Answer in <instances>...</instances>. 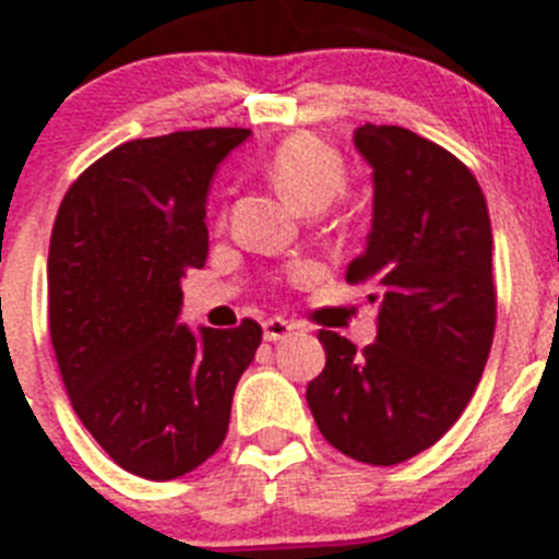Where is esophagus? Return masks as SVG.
<instances>
[{
	"label": "esophagus",
	"instance_id": "obj_1",
	"mask_svg": "<svg viewBox=\"0 0 559 559\" xmlns=\"http://www.w3.org/2000/svg\"><path fill=\"white\" fill-rule=\"evenodd\" d=\"M294 335V324L285 322V319H280V316H274V319H269V322L263 324V338L265 341H285Z\"/></svg>",
	"mask_w": 559,
	"mask_h": 559
}]
</instances>
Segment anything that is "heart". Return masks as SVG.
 Wrapping results in <instances>:
<instances>
[{"label":"heart","mask_w":559,"mask_h":559,"mask_svg":"<svg viewBox=\"0 0 559 559\" xmlns=\"http://www.w3.org/2000/svg\"><path fill=\"white\" fill-rule=\"evenodd\" d=\"M265 170L274 185L299 210H324L335 199L347 179V165L335 145L316 133L299 131L271 151Z\"/></svg>","instance_id":"b5f03b06"}]
</instances>
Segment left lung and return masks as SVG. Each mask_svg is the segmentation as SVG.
I'll use <instances>...</instances> for the list:
<instances>
[{"instance_id": "8db88e82", "label": "left lung", "mask_w": 559, "mask_h": 559, "mask_svg": "<svg viewBox=\"0 0 559 559\" xmlns=\"http://www.w3.org/2000/svg\"><path fill=\"white\" fill-rule=\"evenodd\" d=\"M372 165L367 249L347 283L380 302L378 338L358 353L322 330L328 364L308 383L316 426L358 462L400 464L439 442L481 380L496 333L492 229L467 165L400 126H360Z\"/></svg>"}]
</instances>
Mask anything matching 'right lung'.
<instances>
[{
	"label": "right lung",
	"mask_w": 559,
	"mask_h": 559,
	"mask_svg": "<svg viewBox=\"0 0 559 559\" xmlns=\"http://www.w3.org/2000/svg\"><path fill=\"white\" fill-rule=\"evenodd\" d=\"M249 128H199L108 151L72 181L49 237V338L72 408L133 476L167 481L224 445L260 324L192 333L181 276L210 251L206 192Z\"/></svg>",
	"instance_id": "right-lung-1"
}]
</instances>
